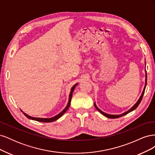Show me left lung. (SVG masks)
I'll return each mask as SVG.
<instances>
[{
  "label": "left lung",
  "instance_id": "left-lung-1",
  "mask_svg": "<svg viewBox=\"0 0 155 155\" xmlns=\"http://www.w3.org/2000/svg\"><path fill=\"white\" fill-rule=\"evenodd\" d=\"M145 72H146V70H145ZM146 85H147V73H145V87H144L143 91V92H142V94L141 96L140 97L139 100H138V101L137 102V104H136L132 108H131V109H130V110H129L128 111H127V112H124V113L122 114H120V115H110V114H108L105 113V112H104L101 111V110H100L99 109H98V108L97 107V106L95 104H94V107H96V109L100 112V113H101L103 115H104L105 116L107 117V118H120V117L123 116H124V115H125V114H128V113H129L130 112L134 110L135 109H137V108L138 107V106L139 105V104H140V102H141L142 100V97H143V94H144V92H145V87H146Z\"/></svg>",
  "mask_w": 155,
  "mask_h": 155
}]
</instances>
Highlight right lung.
<instances>
[{"label": "right lung", "instance_id": "add662e5", "mask_svg": "<svg viewBox=\"0 0 155 155\" xmlns=\"http://www.w3.org/2000/svg\"><path fill=\"white\" fill-rule=\"evenodd\" d=\"M78 85V83L77 84H76V85H74L73 86V87L71 88V92H70V95H69V100H68V104H67V107H65V109L62 111V112H61L59 114H58V115H56L55 116H54V117H53V118H34V117H31V116H30L29 115H28V114H26V113H25V112H23L22 111V113L24 114L28 118H29V119H31V120H35V121H41V122H52V121H55V120H57L58 119H59L61 116H62L63 115V114L65 112H66L67 110V109H68V107H70V101H71V99H72V92H74V88H75V87H76V86Z\"/></svg>", "mask_w": 155, "mask_h": 155}]
</instances>
